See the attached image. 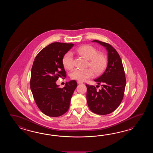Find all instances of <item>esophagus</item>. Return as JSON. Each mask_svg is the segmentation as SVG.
Segmentation results:
<instances>
[{"label": "esophagus", "mask_w": 153, "mask_h": 153, "mask_svg": "<svg viewBox=\"0 0 153 153\" xmlns=\"http://www.w3.org/2000/svg\"><path fill=\"white\" fill-rule=\"evenodd\" d=\"M77 83H78V84H82L83 82L80 81H77Z\"/></svg>", "instance_id": "34e87169"}]
</instances>
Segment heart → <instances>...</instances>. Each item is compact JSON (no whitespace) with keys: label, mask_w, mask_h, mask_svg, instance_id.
<instances>
[{"label":"heart","mask_w":153,"mask_h":153,"mask_svg":"<svg viewBox=\"0 0 153 153\" xmlns=\"http://www.w3.org/2000/svg\"><path fill=\"white\" fill-rule=\"evenodd\" d=\"M76 52L85 59H89V65L91 68L86 69L75 68L71 73V78L79 81H85L94 76V72L101 74L103 72L107 65V59L104 54L98 52L97 50L92 46H81L76 50ZM63 65L65 68L71 69L74 66V59L71 52H67L62 59Z\"/></svg>","instance_id":"heart-1"}]
</instances>
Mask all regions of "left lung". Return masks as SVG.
Here are the masks:
<instances>
[{"instance_id":"obj_1","label":"left lung","mask_w":153,"mask_h":153,"mask_svg":"<svg viewBox=\"0 0 153 153\" xmlns=\"http://www.w3.org/2000/svg\"><path fill=\"white\" fill-rule=\"evenodd\" d=\"M92 42L106 48L108 62L103 74L94 80L98 85H101L102 89L98 91L94 86L86 84L87 102L93 113L106 115L114 111L123 99L126 82L125 74L120 57L112 46L97 40Z\"/></svg>"}]
</instances>
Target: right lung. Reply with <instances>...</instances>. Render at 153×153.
I'll return each mask as SVG.
<instances>
[{
    "label": "right lung",
    "instance_id": "1",
    "mask_svg": "<svg viewBox=\"0 0 153 153\" xmlns=\"http://www.w3.org/2000/svg\"><path fill=\"white\" fill-rule=\"evenodd\" d=\"M74 44L53 42L42 49L33 62L30 80L33 98L39 109L46 115L58 117L69 108L72 95L77 87L75 80L59 88L56 82L66 78L62 59Z\"/></svg>",
    "mask_w": 153,
    "mask_h": 153
}]
</instances>
